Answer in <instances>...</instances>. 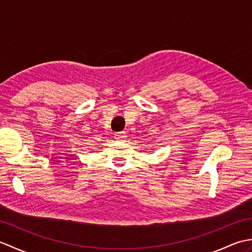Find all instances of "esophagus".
Here are the masks:
<instances>
[{"label": "esophagus", "mask_w": 252, "mask_h": 252, "mask_svg": "<svg viewBox=\"0 0 252 252\" xmlns=\"http://www.w3.org/2000/svg\"><path fill=\"white\" fill-rule=\"evenodd\" d=\"M126 137V134L125 132H119V133H116V134H115V138H116V140H118V141L125 140Z\"/></svg>", "instance_id": "obj_1"}]
</instances>
